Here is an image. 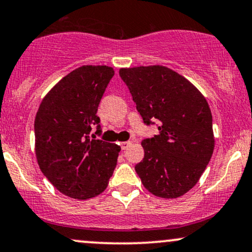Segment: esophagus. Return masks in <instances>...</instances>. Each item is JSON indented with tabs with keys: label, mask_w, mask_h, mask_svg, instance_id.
I'll return each mask as SVG.
<instances>
[{
	"label": "esophagus",
	"mask_w": 252,
	"mask_h": 252,
	"mask_svg": "<svg viewBox=\"0 0 252 252\" xmlns=\"http://www.w3.org/2000/svg\"><path fill=\"white\" fill-rule=\"evenodd\" d=\"M130 144H131L130 141H126V142H121L120 146H121V148H122V150H126L130 146Z\"/></svg>",
	"instance_id": "1"
}]
</instances>
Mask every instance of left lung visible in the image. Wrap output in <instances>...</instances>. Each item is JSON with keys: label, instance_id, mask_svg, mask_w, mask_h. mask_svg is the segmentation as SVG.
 I'll return each mask as SVG.
<instances>
[{"label": "left lung", "instance_id": "1", "mask_svg": "<svg viewBox=\"0 0 252 252\" xmlns=\"http://www.w3.org/2000/svg\"><path fill=\"white\" fill-rule=\"evenodd\" d=\"M136 110L158 135L142 141L144 158L135 166L143 186L160 198L184 195L195 186L215 149L212 114L199 90L164 66L121 68Z\"/></svg>", "mask_w": 252, "mask_h": 252}]
</instances>
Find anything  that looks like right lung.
Returning a JSON list of instances; mask_svg holds the SVG:
<instances>
[{"instance_id":"obj_1","label":"right lung","mask_w":252,"mask_h":252,"mask_svg":"<svg viewBox=\"0 0 252 252\" xmlns=\"http://www.w3.org/2000/svg\"><path fill=\"white\" fill-rule=\"evenodd\" d=\"M115 71L82 66L46 94L34 122L35 153L43 175L63 194L85 200L108 186L121 147L96 136L102 132L98 105Z\"/></svg>"}]
</instances>
